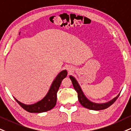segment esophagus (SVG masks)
I'll return each instance as SVG.
<instances>
[{"instance_id": "34e87169", "label": "esophagus", "mask_w": 131, "mask_h": 131, "mask_svg": "<svg viewBox=\"0 0 131 131\" xmlns=\"http://www.w3.org/2000/svg\"><path fill=\"white\" fill-rule=\"evenodd\" d=\"M67 70L69 71V72H71L72 71V67H67Z\"/></svg>"}]
</instances>
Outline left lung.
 Masks as SVG:
<instances>
[{
    "instance_id": "left-lung-1",
    "label": "left lung",
    "mask_w": 131,
    "mask_h": 131,
    "mask_svg": "<svg viewBox=\"0 0 131 131\" xmlns=\"http://www.w3.org/2000/svg\"><path fill=\"white\" fill-rule=\"evenodd\" d=\"M70 79L72 81V83L73 84V88L75 89L77 92L78 93V98L79 102L80 103V104L87 109H90V110H94V111H100V110H103V109H106V108L109 107V106H111L113 103L117 100V99L118 98L120 93L117 95L116 97H115L114 99H112L111 101H108L107 103H93L92 101H90V100H89L88 98H86V96H85L84 94L83 90H82L81 88L80 85H79V84L77 81V80L74 78L72 76H70Z\"/></svg>"
}]
</instances>
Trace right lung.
Returning a JSON list of instances; mask_svg holds the SVG:
<instances>
[{
  "label": "right lung",
  "instance_id": "obj_1",
  "mask_svg": "<svg viewBox=\"0 0 131 131\" xmlns=\"http://www.w3.org/2000/svg\"><path fill=\"white\" fill-rule=\"evenodd\" d=\"M67 75L66 70H62L56 76L51 84L50 88L45 97L39 101L33 104H25L17 99H14L23 109L31 113H41L51 110L55 106L57 101V92L62 80Z\"/></svg>",
  "mask_w": 131,
  "mask_h": 131
}]
</instances>
